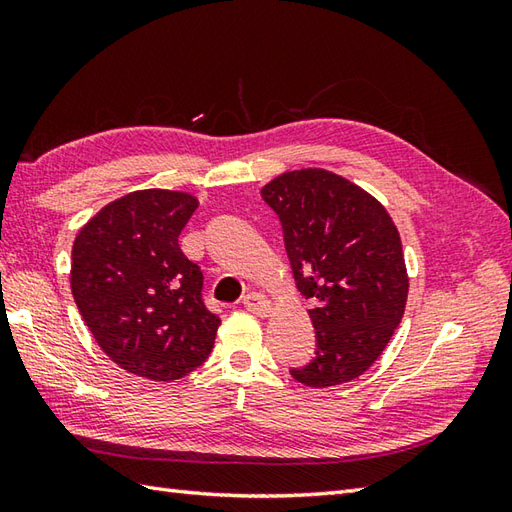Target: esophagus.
I'll return each instance as SVG.
<instances>
[{
	"mask_svg": "<svg viewBox=\"0 0 512 512\" xmlns=\"http://www.w3.org/2000/svg\"><path fill=\"white\" fill-rule=\"evenodd\" d=\"M244 308L257 314V317H268V314L273 312V303H270V299H266L264 295H259V292H248L244 297Z\"/></svg>",
	"mask_w": 512,
	"mask_h": 512,
	"instance_id": "obj_1",
	"label": "esophagus"
}]
</instances>
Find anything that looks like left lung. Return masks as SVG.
Instances as JSON below:
<instances>
[{"mask_svg": "<svg viewBox=\"0 0 512 512\" xmlns=\"http://www.w3.org/2000/svg\"><path fill=\"white\" fill-rule=\"evenodd\" d=\"M262 198L284 226L299 292L317 301L308 312L317 356L290 374L306 387L350 383L376 363L405 314L398 228L372 193L319 167L281 173Z\"/></svg>", "mask_w": 512, "mask_h": 512, "instance_id": "obj_1", "label": "left lung"}]
</instances>
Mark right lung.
Returning a JSON list of instances; mask_svg holds the SVG:
<instances>
[{"label": "right lung", "mask_w": 512, "mask_h": 512, "mask_svg": "<svg viewBox=\"0 0 512 512\" xmlns=\"http://www.w3.org/2000/svg\"><path fill=\"white\" fill-rule=\"evenodd\" d=\"M198 204L187 191H132L74 237L70 286L85 325L118 367L156 383L200 367L220 328L178 244Z\"/></svg>", "instance_id": "add662e5"}]
</instances>
